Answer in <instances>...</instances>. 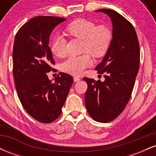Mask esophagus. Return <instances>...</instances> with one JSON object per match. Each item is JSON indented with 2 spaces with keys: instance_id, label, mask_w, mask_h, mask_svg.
I'll use <instances>...</instances> for the list:
<instances>
[{
  "instance_id": "1",
  "label": "esophagus",
  "mask_w": 156,
  "mask_h": 156,
  "mask_svg": "<svg viewBox=\"0 0 156 156\" xmlns=\"http://www.w3.org/2000/svg\"><path fill=\"white\" fill-rule=\"evenodd\" d=\"M80 80V78H79V77H74V78H73V80H74V82H78V81H79Z\"/></svg>"
}]
</instances>
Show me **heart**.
<instances>
[{
  "label": "heart",
  "instance_id": "1",
  "mask_svg": "<svg viewBox=\"0 0 156 156\" xmlns=\"http://www.w3.org/2000/svg\"><path fill=\"white\" fill-rule=\"evenodd\" d=\"M65 33L71 37L83 40V52L90 53L94 58L103 56L108 51L112 40V31L105 26H96L95 23L86 19H77L69 23ZM51 50L55 56L62 58L65 55V40L58 36L53 39ZM92 59L88 54L69 56L62 64L64 72L80 75L91 65Z\"/></svg>",
  "mask_w": 156,
  "mask_h": 156
}]
</instances>
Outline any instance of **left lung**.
<instances>
[{"label":"left lung","mask_w":156,"mask_h":156,"mask_svg":"<svg viewBox=\"0 0 156 156\" xmlns=\"http://www.w3.org/2000/svg\"><path fill=\"white\" fill-rule=\"evenodd\" d=\"M110 17L112 40L102 62L95 67L105 80L83 78L88 88L86 108L94 120L108 122L117 118L128 104L139 68V40L135 28L115 11L97 10Z\"/></svg>","instance_id":"8db88e82"}]
</instances>
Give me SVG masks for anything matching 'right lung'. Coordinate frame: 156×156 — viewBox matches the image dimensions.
Listing matches in <instances>:
<instances>
[{
  "instance_id": "add662e5",
  "label": "right lung",
  "mask_w": 156,
  "mask_h": 156,
  "mask_svg": "<svg viewBox=\"0 0 156 156\" xmlns=\"http://www.w3.org/2000/svg\"><path fill=\"white\" fill-rule=\"evenodd\" d=\"M65 20L52 16L34 17L20 28L14 42L13 76L17 95L26 112L42 123L59 117L73 83L67 73H59L54 83L47 74L55 64L48 46L50 36Z\"/></svg>"
}]
</instances>
